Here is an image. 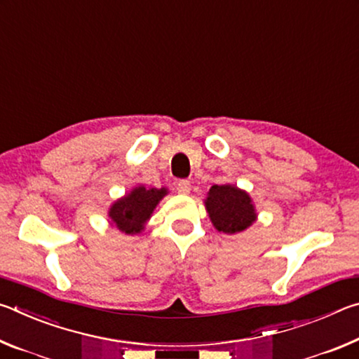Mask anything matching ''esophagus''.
Here are the masks:
<instances>
[{
	"mask_svg": "<svg viewBox=\"0 0 359 359\" xmlns=\"http://www.w3.org/2000/svg\"><path fill=\"white\" fill-rule=\"evenodd\" d=\"M175 190H177V193L180 194H188L191 190L190 180H179L177 185H175Z\"/></svg>",
	"mask_w": 359,
	"mask_h": 359,
	"instance_id": "34e87169",
	"label": "esophagus"
}]
</instances>
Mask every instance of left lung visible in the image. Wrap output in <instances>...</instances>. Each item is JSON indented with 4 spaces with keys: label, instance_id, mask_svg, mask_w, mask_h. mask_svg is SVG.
I'll return each instance as SVG.
<instances>
[{
    "label": "left lung",
    "instance_id": "1",
    "mask_svg": "<svg viewBox=\"0 0 359 359\" xmlns=\"http://www.w3.org/2000/svg\"><path fill=\"white\" fill-rule=\"evenodd\" d=\"M214 226L226 234L247 229L257 218L250 196L233 185H214L205 199Z\"/></svg>",
    "mask_w": 359,
    "mask_h": 359
}]
</instances>
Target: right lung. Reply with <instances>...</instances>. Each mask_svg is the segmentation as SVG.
<instances>
[{"label": "right lung", "instance_id": "add662e5", "mask_svg": "<svg viewBox=\"0 0 359 359\" xmlns=\"http://www.w3.org/2000/svg\"><path fill=\"white\" fill-rule=\"evenodd\" d=\"M168 191L166 188L136 187L128 196L118 199L111 210L112 223L126 234H136L144 229V223L149 220L156 204L161 201Z\"/></svg>", "mask_w": 359, "mask_h": 359}]
</instances>
